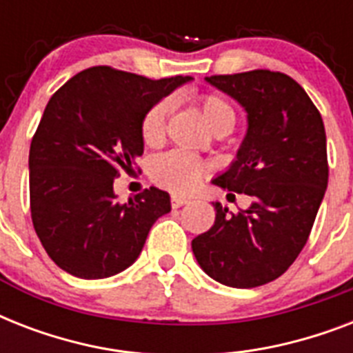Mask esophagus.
Masks as SVG:
<instances>
[{
    "label": "esophagus",
    "instance_id": "1",
    "mask_svg": "<svg viewBox=\"0 0 353 353\" xmlns=\"http://www.w3.org/2000/svg\"><path fill=\"white\" fill-rule=\"evenodd\" d=\"M170 203H172V207H174V209H177V207H183V205H187L188 199L183 198V196H172Z\"/></svg>",
    "mask_w": 353,
    "mask_h": 353
}]
</instances>
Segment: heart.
I'll return each instance as SVG.
<instances>
[{
	"mask_svg": "<svg viewBox=\"0 0 353 353\" xmlns=\"http://www.w3.org/2000/svg\"><path fill=\"white\" fill-rule=\"evenodd\" d=\"M198 104L201 108L205 122L210 130L232 128L236 121V113L232 104L227 99L216 93H201L198 97ZM174 110V101L170 97L161 99L144 113L141 122V137L146 144H159L166 133V124ZM209 172V165L190 154L174 150L168 154L159 155L150 166V176L155 185L176 194H190L196 190L199 181Z\"/></svg>",
	"mask_w": 353,
	"mask_h": 353,
	"instance_id": "b5f03b06",
	"label": "heart"
}]
</instances>
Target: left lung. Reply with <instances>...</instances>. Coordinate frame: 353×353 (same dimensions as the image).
Here are the masks:
<instances>
[{
	"instance_id": "8db88e82",
	"label": "left lung",
	"mask_w": 353,
	"mask_h": 353,
	"mask_svg": "<svg viewBox=\"0 0 353 353\" xmlns=\"http://www.w3.org/2000/svg\"><path fill=\"white\" fill-rule=\"evenodd\" d=\"M212 85L245 108L247 135L231 168L214 185L251 196L249 209L220 203L209 231L192 240L205 273L231 288L279 279L306 245L328 187L326 132L299 82L279 71L212 74Z\"/></svg>"
}]
</instances>
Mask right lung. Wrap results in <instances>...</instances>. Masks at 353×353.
I'll return each mask as SVG.
<instances>
[{"label":"right lung","instance_id":"obj_1","mask_svg":"<svg viewBox=\"0 0 353 353\" xmlns=\"http://www.w3.org/2000/svg\"><path fill=\"white\" fill-rule=\"evenodd\" d=\"M188 80L97 65L49 99L30 141L29 194L34 231L58 268L88 280L121 273L155 220L170 212V196L159 188L121 203L113 181L143 155L144 113Z\"/></svg>","mask_w":353,"mask_h":353}]
</instances>
